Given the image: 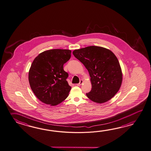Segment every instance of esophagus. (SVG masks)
Returning <instances> with one entry per match:
<instances>
[{"label": "esophagus", "instance_id": "34e87169", "mask_svg": "<svg viewBox=\"0 0 151 151\" xmlns=\"http://www.w3.org/2000/svg\"><path fill=\"white\" fill-rule=\"evenodd\" d=\"M83 81L82 80H81L80 81V83L77 84V86H81V85L82 84V83H83Z\"/></svg>", "mask_w": 151, "mask_h": 151}]
</instances>
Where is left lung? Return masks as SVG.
Here are the masks:
<instances>
[{
	"label": "left lung",
	"mask_w": 151,
	"mask_h": 151,
	"mask_svg": "<svg viewBox=\"0 0 151 151\" xmlns=\"http://www.w3.org/2000/svg\"><path fill=\"white\" fill-rule=\"evenodd\" d=\"M74 56L89 71L91 90L86 95L93 102L101 104L111 99L119 91L123 80L119 62L110 50L88 46L74 50Z\"/></svg>",
	"instance_id": "obj_1"
}]
</instances>
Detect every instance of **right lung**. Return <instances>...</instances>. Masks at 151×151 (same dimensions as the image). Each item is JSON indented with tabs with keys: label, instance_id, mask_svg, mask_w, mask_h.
<instances>
[{
	"label": "right lung",
	"instance_id": "add662e5",
	"mask_svg": "<svg viewBox=\"0 0 151 151\" xmlns=\"http://www.w3.org/2000/svg\"><path fill=\"white\" fill-rule=\"evenodd\" d=\"M69 49L44 51L34 59L28 73L31 89L40 101L55 106L65 101L70 91L63 65L70 59Z\"/></svg>",
	"mask_w": 151,
	"mask_h": 151
}]
</instances>
